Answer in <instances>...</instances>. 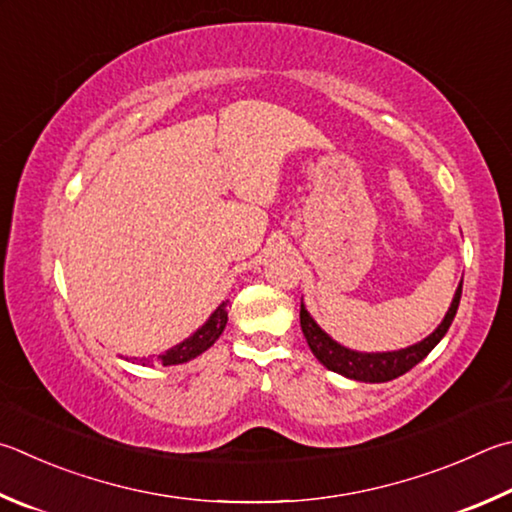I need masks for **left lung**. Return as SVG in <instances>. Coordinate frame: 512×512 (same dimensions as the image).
<instances>
[{
    "mask_svg": "<svg viewBox=\"0 0 512 512\" xmlns=\"http://www.w3.org/2000/svg\"><path fill=\"white\" fill-rule=\"evenodd\" d=\"M461 288H463V280L454 293V300L450 311L445 313L443 322L439 324L432 336H427L425 340L418 342L414 347H407L401 351H387V353H358L345 349L342 345H338L336 340H331L327 333H324L318 324L313 322V318L306 313L304 304L300 306V324H302V333L309 347L313 351V356L318 358L324 367L336 371V374H342L353 380H362V383H387V380H394L398 376H403L410 371L412 367H416L427 353H430L436 345H439L441 338L448 333L450 324L457 315L459 302H461Z\"/></svg>",
    "mask_w": 512,
    "mask_h": 512,
    "instance_id": "obj_1",
    "label": "left lung"
}]
</instances>
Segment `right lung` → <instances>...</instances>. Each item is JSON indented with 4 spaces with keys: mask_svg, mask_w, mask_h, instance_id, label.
Here are the masks:
<instances>
[{
    "mask_svg": "<svg viewBox=\"0 0 512 512\" xmlns=\"http://www.w3.org/2000/svg\"><path fill=\"white\" fill-rule=\"evenodd\" d=\"M228 302H221L219 309L210 315V320L203 324V327L192 333L188 340H183L181 345H176L172 349H167L165 353H161L159 360L163 365H181V362H188L192 358H197L199 353H203L206 349H210L215 345L217 338L221 336V331L226 329V322H228V311H226ZM143 365H150L152 358H141Z\"/></svg>",
    "mask_w": 512,
    "mask_h": 512,
    "instance_id": "obj_1",
    "label": "right lung"
}]
</instances>
